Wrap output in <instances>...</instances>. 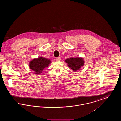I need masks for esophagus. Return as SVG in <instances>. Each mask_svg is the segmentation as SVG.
<instances>
[{"mask_svg":"<svg viewBox=\"0 0 121 121\" xmlns=\"http://www.w3.org/2000/svg\"><path fill=\"white\" fill-rule=\"evenodd\" d=\"M61 60V58L60 57H58L56 58V61H60Z\"/></svg>","mask_w":121,"mask_h":121,"instance_id":"obj_1","label":"esophagus"}]
</instances>
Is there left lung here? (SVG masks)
<instances>
[{
	"mask_svg": "<svg viewBox=\"0 0 121 121\" xmlns=\"http://www.w3.org/2000/svg\"><path fill=\"white\" fill-rule=\"evenodd\" d=\"M65 62L68 63L69 68L74 71H77L84 65V61L82 58L77 57L68 58L65 60Z\"/></svg>",
	"mask_w": 121,
	"mask_h": 121,
	"instance_id": "8db88e82",
	"label": "left lung"
}]
</instances>
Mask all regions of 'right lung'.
Returning <instances> with one entry per match:
<instances>
[{
	"label": "right lung",
	"mask_w": 121,
	"mask_h": 121,
	"mask_svg": "<svg viewBox=\"0 0 121 121\" xmlns=\"http://www.w3.org/2000/svg\"><path fill=\"white\" fill-rule=\"evenodd\" d=\"M51 61L49 59L39 57L31 60L29 63V68L34 71L36 74H39L44 68L48 67Z\"/></svg>",
	"instance_id": "add662e5"
}]
</instances>
